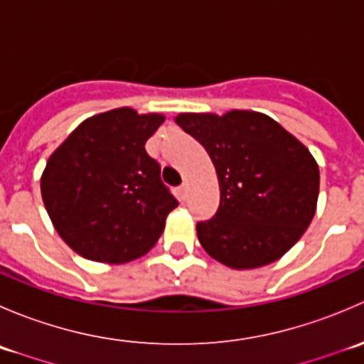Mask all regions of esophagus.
Segmentation results:
<instances>
[{
    "label": "esophagus",
    "instance_id": "esophagus-1",
    "mask_svg": "<svg viewBox=\"0 0 364 364\" xmlns=\"http://www.w3.org/2000/svg\"><path fill=\"white\" fill-rule=\"evenodd\" d=\"M178 196H179V199H181V200H185L186 197H188V185H186V183H183V185L179 186Z\"/></svg>",
    "mask_w": 364,
    "mask_h": 364
}]
</instances>
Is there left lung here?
<instances>
[{
  "label": "left lung",
  "instance_id": "obj_1",
  "mask_svg": "<svg viewBox=\"0 0 364 364\" xmlns=\"http://www.w3.org/2000/svg\"><path fill=\"white\" fill-rule=\"evenodd\" d=\"M176 123L204 146L218 176V209L197 223L204 250L232 269L285 255L317 209L321 174L306 146L255 111L183 112Z\"/></svg>",
  "mask_w": 364,
  "mask_h": 364
}]
</instances>
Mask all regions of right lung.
<instances>
[{
  "label": "right lung",
  "mask_w": 364,
  "mask_h": 364,
  "mask_svg": "<svg viewBox=\"0 0 364 364\" xmlns=\"http://www.w3.org/2000/svg\"><path fill=\"white\" fill-rule=\"evenodd\" d=\"M165 121L130 107L87 117L49 156L40 190L61 240L84 259L124 264L146 255L178 205L146 141Z\"/></svg>",
  "instance_id": "obj_1"
}]
</instances>
